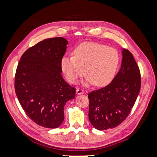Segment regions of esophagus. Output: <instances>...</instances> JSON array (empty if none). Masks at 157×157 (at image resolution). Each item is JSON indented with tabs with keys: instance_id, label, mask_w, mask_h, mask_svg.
<instances>
[{
	"instance_id": "1",
	"label": "esophagus",
	"mask_w": 157,
	"mask_h": 157,
	"mask_svg": "<svg viewBox=\"0 0 157 157\" xmlns=\"http://www.w3.org/2000/svg\"><path fill=\"white\" fill-rule=\"evenodd\" d=\"M76 92H77V94L78 95L79 94H84V90L82 89H77V90H76Z\"/></svg>"
}]
</instances>
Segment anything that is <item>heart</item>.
Instances as JSON below:
<instances>
[{"label":"heart","instance_id":"1","mask_svg":"<svg viewBox=\"0 0 157 157\" xmlns=\"http://www.w3.org/2000/svg\"><path fill=\"white\" fill-rule=\"evenodd\" d=\"M120 61L118 51L112 47L96 43L84 42L74 50V56H64L61 68L66 79L75 84L86 71L87 77L84 85L94 83L96 86H105L115 77Z\"/></svg>","mask_w":157,"mask_h":157}]
</instances>
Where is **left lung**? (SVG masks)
Listing matches in <instances>:
<instances>
[{"instance_id":"left-lung-1","label":"left lung","mask_w":157,"mask_h":157,"mask_svg":"<svg viewBox=\"0 0 157 157\" xmlns=\"http://www.w3.org/2000/svg\"><path fill=\"white\" fill-rule=\"evenodd\" d=\"M121 67L110 84L88 94V117L98 130L115 128L134 107L141 88L140 69L131 52L122 49Z\"/></svg>"}]
</instances>
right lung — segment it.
<instances>
[{"mask_svg": "<svg viewBox=\"0 0 157 157\" xmlns=\"http://www.w3.org/2000/svg\"><path fill=\"white\" fill-rule=\"evenodd\" d=\"M67 44L63 37L42 40L27 49L17 65L16 96L26 115L42 127H59L64 120L65 103L75 98L76 89L61 73Z\"/></svg>", "mask_w": 157, "mask_h": 157, "instance_id": "add662e5", "label": "right lung"}]
</instances>
